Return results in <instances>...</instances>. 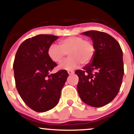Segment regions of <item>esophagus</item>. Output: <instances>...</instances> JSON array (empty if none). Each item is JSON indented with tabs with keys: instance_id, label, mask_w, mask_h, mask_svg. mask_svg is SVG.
Returning <instances> with one entry per match:
<instances>
[{
	"instance_id": "obj_1",
	"label": "esophagus",
	"mask_w": 134,
	"mask_h": 134,
	"mask_svg": "<svg viewBox=\"0 0 134 134\" xmlns=\"http://www.w3.org/2000/svg\"><path fill=\"white\" fill-rule=\"evenodd\" d=\"M67 72H68V74L69 75H72L74 73V72L72 71V70H68Z\"/></svg>"
}]
</instances>
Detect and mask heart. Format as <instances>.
Returning a JSON list of instances; mask_svg holds the SVG:
<instances>
[{"label": "heart", "instance_id": "obj_1", "mask_svg": "<svg viewBox=\"0 0 134 134\" xmlns=\"http://www.w3.org/2000/svg\"><path fill=\"white\" fill-rule=\"evenodd\" d=\"M69 57L61 63L58 68L71 70L76 69L80 64L86 65L93 60L95 53V46L93 41L84 40L81 36H69L60 41V46L50 44L48 48V55L53 62L58 63L65 57Z\"/></svg>", "mask_w": 134, "mask_h": 134}]
</instances>
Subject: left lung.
Here are the masks:
<instances>
[{
	"instance_id": "1",
	"label": "left lung",
	"mask_w": 134,
	"mask_h": 134,
	"mask_svg": "<svg viewBox=\"0 0 134 134\" xmlns=\"http://www.w3.org/2000/svg\"><path fill=\"white\" fill-rule=\"evenodd\" d=\"M82 34L91 38L95 53L91 63L75 72L79 77L78 93L86 104L103 107L114 99L121 87L124 74L122 50L108 34L94 30Z\"/></svg>"
}]
</instances>
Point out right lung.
<instances>
[{
	"mask_svg": "<svg viewBox=\"0 0 134 134\" xmlns=\"http://www.w3.org/2000/svg\"><path fill=\"white\" fill-rule=\"evenodd\" d=\"M58 36L39 35L19 46L13 64L16 86L24 102L34 111L45 112L58 104L69 74L65 70L50 72L57 64L48 55V48Z\"/></svg>",
	"mask_w": 134,
	"mask_h": 134,
	"instance_id": "right-lung-1",
	"label": "right lung"
}]
</instances>
